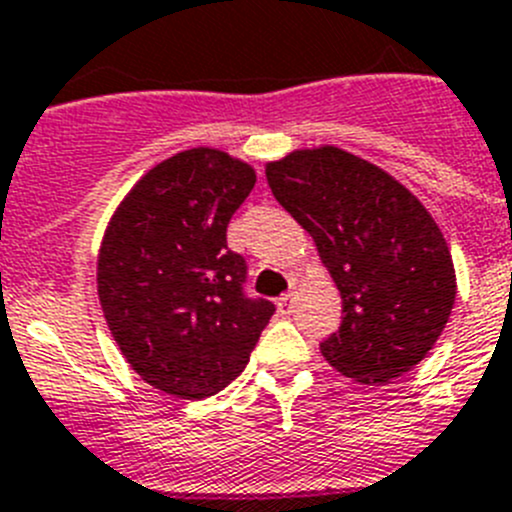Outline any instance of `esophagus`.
<instances>
[{"label": "esophagus", "instance_id": "esophagus-1", "mask_svg": "<svg viewBox=\"0 0 512 512\" xmlns=\"http://www.w3.org/2000/svg\"><path fill=\"white\" fill-rule=\"evenodd\" d=\"M292 302H295V289H289V292H284V295L279 297L277 300L279 312H284V315H287V312H292Z\"/></svg>", "mask_w": 512, "mask_h": 512}]
</instances>
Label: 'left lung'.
Masks as SVG:
<instances>
[{"instance_id":"1","label":"left lung","mask_w":512,"mask_h":512,"mask_svg":"<svg viewBox=\"0 0 512 512\" xmlns=\"http://www.w3.org/2000/svg\"><path fill=\"white\" fill-rule=\"evenodd\" d=\"M279 205L312 235L343 300L320 343L338 372L384 384L410 372L446 328L454 261L436 220L387 171L336 146L266 164Z\"/></svg>"}]
</instances>
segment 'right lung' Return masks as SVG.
Returning a JSON list of instances; mask_svg holds the SVG:
<instances>
[{"label": "right lung", "mask_w": 512, "mask_h": 512, "mask_svg": "<svg viewBox=\"0 0 512 512\" xmlns=\"http://www.w3.org/2000/svg\"><path fill=\"white\" fill-rule=\"evenodd\" d=\"M256 184L248 164L192 148L153 166L117 207L97 261L104 318L140 379L202 400L246 369L277 307L243 292L228 223Z\"/></svg>", "instance_id": "right-lung-1"}]
</instances>
